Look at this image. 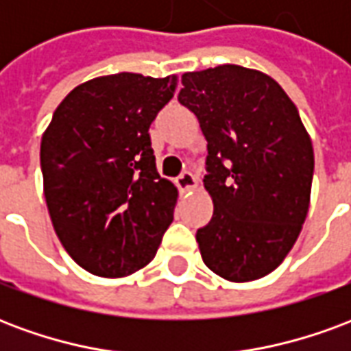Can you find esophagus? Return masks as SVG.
I'll return each instance as SVG.
<instances>
[{
  "instance_id": "1",
  "label": "esophagus",
  "mask_w": 351,
  "mask_h": 351,
  "mask_svg": "<svg viewBox=\"0 0 351 351\" xmlns=\"http://www.w3.org/2000/svg\"><path fill=\"white\" fill-rule=\"evenodd\" d=\"M175 182H176V188H178L180 191H190L197 188V178H195V175L190 173V171H184L182 175L176 176Z\"/></svg>"
}]
</instances>
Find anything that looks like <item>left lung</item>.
Wrapping results in <instances>:
<instances>
[{"mask_svg":"<svg viewBox=\"0 0 351 351\" xmlns=\"http://www.w3.org/2000/svg\"><path fill=\"white\" fill-rule=\"evenodd\" d=\"M178 101L206 138L213 220L197 229L205 265L229 282L267 276L293 248L308 213L312 141L278 82L218 65L184 73Z\"/></svg>","mask_w":351,"mask_h":351,"instance_id":"left-lung-1","label":"left lung"}]
</instances>
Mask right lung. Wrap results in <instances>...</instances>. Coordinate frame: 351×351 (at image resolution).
<instances>
[{"mask_svg": "<svg viewBox=\"0 0 351 351\" xmlns=\"http://www.w3.org/2000/svg\"><path fill=\"white\" fill-rule=\"evenodd\" d=\"M176 77H97L67 93L41 141L45 199L60 243L84 271L120 278L156 256L175 184L156 169L150 123Z\"/></svg>", "mask_w": 351, "mask_h": 351, "instance_id": "add662e5", "label": "right lung"}]
</instances>
